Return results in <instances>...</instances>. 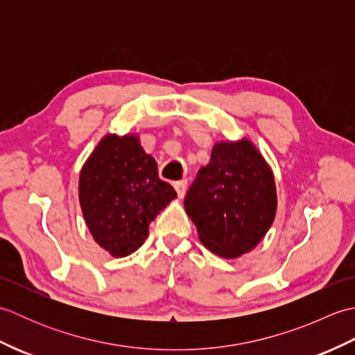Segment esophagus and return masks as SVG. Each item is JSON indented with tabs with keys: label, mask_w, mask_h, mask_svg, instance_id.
Here are the masks:
<instances>
[{
	"label": "esophagus",
	"mask_w": 355,
	"mask_h": 355,
	"mask_svg": "<svg viewBox=\"0 0 355 355\" xmlns=\"http://www.w3.org/2000/svg\"><path fill=\"white\" fill-rule=\"evenodd\" d=\"M173 187H175L178 198H183L184 193H186V189H187V182H186V180H180V182L173 183Z\"/></svg>",
	"instance_id": "obj_1"
}]
</instances>
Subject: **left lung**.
I'll use <instances>...</instances> for the list:
<instances>
[{"mask_svg": "<svg viewBox=\"0 0 355 355\" xmlns=\"http://www.w3.org/2000/svg\"><path fill=\"white\" fill-rule=\"evenodd\" d=\"M206 248L236 259L258 245L275 221V173L252 140H221L184 198Z\"/></svg>", "mask_w": 355, "mask_h": 355, "instance_id": "1", "label": "left lung"}]
</instances>
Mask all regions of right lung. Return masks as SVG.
Returning <instances> with one entry per match:
<instances>
[{"instance_id": "1", "label": "right lung", "mask_w": 355, "mask_h": 355, "mask_svg": "<svg viewBox=\"0 0 355 355\" xmlns=\"http://www.w3.org/2000/svg\"><path fill=\"white\" fill-rule=\"evenodd\" d=\"M78 191L89 233L112 258L141 247L150 221L177 198L158 178L155 158L141 148L137 132L103 135L82 166Z\"/></svg>"}]
</instances>
